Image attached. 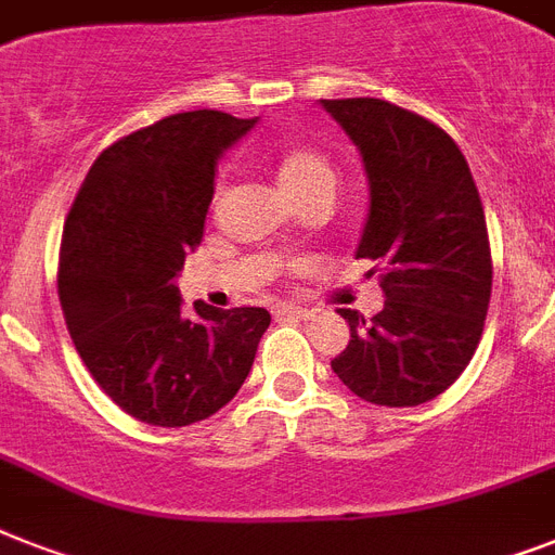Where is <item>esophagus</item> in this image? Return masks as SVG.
<instances>
[{"mask_svg": "<svg viewBox=\"0 0 555 555\" xmlns=\"http://www.w3.org/2000/svg\"><path fill=\"white\" fill-rule=\"evenodd\" d=\"M273 313H276V317H296V320H311L313 317L311 308H299V305H276Z\"/></svg>", "mask_w": 555, "mask_h": 555, "instance_id": "obj_1", "label": "esophagus"}]
</instances>
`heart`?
Listing matches in <instances>:
<instances>
[{"label": "heart", "instance_id": "heart-1", "mask_svg": "<svg viewBox=\"0 0 555 555\" xmlns=\"http://www.w3.org/2000/svg\"><path fill=\"white\" fill-rule=\"evenodd\" d=\"M273 167H276V178L282 190L296 204H302V201L313 198V195H331L334 198V192H337V167L317 146L287 143V146L276 152Z\"/></svg>", "mask_w": 555, "mask_h": 555}]
</instances>
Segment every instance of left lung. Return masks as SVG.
I'll return each mask as SVG.
<instances>
[{
  "label": "left lung",
  "mask_w": 555,
  "mask_h": 555,
  "mask_svg": "<svg viewBox=\"0 0 555 555\" xmlns=\"http://www.w3.org/2000/svg\"><path fill=\"white\" fill-rule=\"evenodd\" d=\"M322 106L363 155L369 216L357 259L377 264L386 294L371 320L339 308L351 339L331 369L369 403H429L481 343L492 294L481 195L457 143L426 117L374 98Z\"/></svg>",
  "instance_id": "obj_1"
}]
</instances>
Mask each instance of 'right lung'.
Masks as SVG:
<instances>
[{
	"label": "right lung",
	"mask_w": 555,
	"mask_h": 555,
	"mask_svg": "<svg viewBox=\"0 0 555 555\" xmlns=\"http://www.w3.org/2000/svg\"><path fill=\"white\" fill-rule=\"evenodd\" d=\"M256 120L198 108L126 134L91 164L65 218L60 305L77 354L126 414L190 426L227 405L270 313L181 305L176 279L201 244L218 158Z\"/></svg>",
	"instance_id": "add662e5"
}]
</instances>
